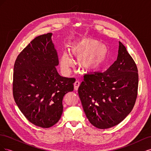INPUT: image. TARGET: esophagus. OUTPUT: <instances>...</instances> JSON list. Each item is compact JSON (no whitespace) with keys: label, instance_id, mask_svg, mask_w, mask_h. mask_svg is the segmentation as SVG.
<instances>
[{"label":"esophagus","instance_id":"1","mask_svg":"<svg viewBox=\"0 0 151 151\" xmlns=\"http://www.w3.org/2000/svg\"><path fill=\"white\" fill-rule=\"evenodd\" d=\"M80 84H81V83H80V82H79V81H76L75 82L74 84V89H75L76 91L78 90V88H79V87Z\"/></svg>","mask_w":151,"mask_h":151}]
</instances>
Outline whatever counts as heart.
<instances>
[{"mask_svg": "<svg viewBox=\"0 0 151 151\" xmlns=\"http://www.w3.org/2000/svg\"><path fill=\"white\" fill-rule=\"evenodd\" d=\"M69 55L78 60L79 65L88 71L100 69L108 62L109 49L106 45L93 38H82L70 44L68 48ZM60 65L65 71L68 70L72 62L66 53L62 55Z\"/></svg>", "mask_w": 151, "mask_h": 151, "instance_id": "b5f03b06", "label": "heart"}]
</instances>
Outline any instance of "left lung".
Instances as JSON below:
<instances>
[{
  "mask_svg": "<svg viewBox=\"0 0 151 151\" xmlns=\"http://www.w3.org/2000/svg\"><path fill=\"white\" fill-rule=\"evenodd\" d=\"M139 75L134 60L119 42L116 60L104 72L84 77L78 94L89 122L106 129L122 122L137 96Z\"/></svg>",
  "mask_w": 151,
  "mask_h": 151,
  "instance_id": "obj_1",
  "label": "left lung"
}]
</instances>
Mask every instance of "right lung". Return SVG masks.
Segmentation results:
<instances>
[{
	"label": "right lung",
	"mask_w": 151,
	"mask_h": 151,
	"mask_svg": "<svg viewBox=\"0 0 151 151\" xmlns=\"http://www.w3.org/2000/svg\"><path fill=\"white\" fill-rule=\"evenodd\" d=\"M52 33L36 37L17 56L14 65L12 93L24 116L33 124L49 128L63 112L64 95L74 90L75 78L58 74Z\"/></svg>",
	"instance_id": "right-lung-1"
}]
</instances>
